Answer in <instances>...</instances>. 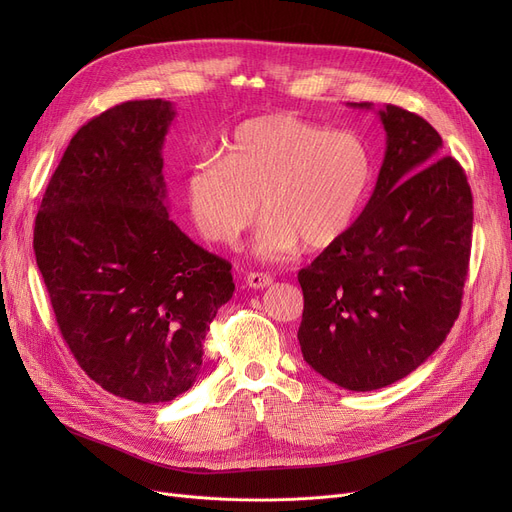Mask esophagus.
Returning a JSON list of instances; mask_svg holds the SVG:
<instances>
[{"instance_id":"esophagus-1","label":"esophagus","mask_w":512,"mask_h":512,"mask_svg":"<svg viewBox=\"0 0 512 512\" xmlns=\"http://www.w3.org/2000/svg\"><path fill=\"white\" fill-rule=\"evenodd\" d=\"M274 282V278L272 276H267V274H259V272H253V274H249L247 276V286L249 288H255V290H259V288H267Z\"/></svg>"}]
</instances>
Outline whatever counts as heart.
<instances>
[{
    "label": "heart",
    "mask_w": 512,
    "mask_h": 512,
    "mask_svg": "<svg viewBox=\"0 0 512 512\" xmlns=\"http://www.w3.org/2000/svg\"><path fill=\"white\" fill-rule=\"evenodd\" d=\"M373 174V151L357 132L267 114L238 124L222 155L193 161L184 199L201 236L220 245L234 242L261 209L255 247L276 259L299 245H336L359 220Z\"/></svg>",
    "instance_id": "b5f03b06"
}]
</instances>
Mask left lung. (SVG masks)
Returning a JSON list of instances; mask_svg holds the SVG:
<instances>
[{"mask_svg":"<svg viewBox=\"0 0 512 512\" xmlns=\"http://www.w3.org/2000/svg\"><path fill=\"white\" fill-rule=\"evenodd\" d=\"M371 110V103H348ZM386 153L355 226L299 272L303 359L369 392L407 378L446 340L469 270L473 197L459 161L421 116L378 112Z\"/></svg>","mask_w":512,"mask_h":512,"instance_id":"8db88e82","label":"left lung"}]
</instances>
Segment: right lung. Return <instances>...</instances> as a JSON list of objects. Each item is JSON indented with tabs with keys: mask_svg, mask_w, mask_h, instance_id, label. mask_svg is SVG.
<instances>
[{
	"mask_svg": "<svg viewBox=\"0 0 512 512\" xmlns=\"http://www.w3.org/2000/svg\"><path fill=\"white\" fill-rule=\"evenodd\" d=\"M172 101H126L80 128L53 172L33 249L58 328L103 390L153 405L186 392L232 299V265L168 213Z\"/></svg>",
	"mask_w": 512,
	"mask_h": 512,
	"instance_id": "right-lung-1",
	"label": "right lung"
}]
</instances>
